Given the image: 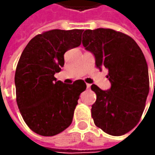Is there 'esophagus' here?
Returning a JSON list of instances; mask_svg holds the SVG:
<instances>
[{"label": "esophagus", "instance_id": "esophagus-1", "mask_svg": "<svg viewBox=\"0 0 155 155\" xmlns=\"http://www.w3.org/2000/svg\"><path fill=\"white\" fill-rule=\"evenodd\" d=\"M86 86H87V89H90L91 86V84H86Z\"/></svg>", "mask_w": 155, "mask_h": 155}]
</instances>
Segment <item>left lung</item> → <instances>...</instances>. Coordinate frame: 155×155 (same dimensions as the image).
<instances>
[{
  "label": "left lung",
  "instance_id": "8db88e82",
  "mask_svg": "<svg viewBox=\"0 0 155 155\" xmlns=\"http://www.w3.org/2000/svg\"><path fill=\"white\" fill-rule=\"evenodd\" d=\"M82 43L94 54L97 68L109 70L111 83L109 91L91 85L97 95L91 108L94 123L110 135L126 134L140 122L149 92L144 54L130 36L110 28L84 31Z\"/></svg>",
  "mask_w": 155,
  "mask_h": 155
}]
</instances>
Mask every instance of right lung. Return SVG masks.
Returning <instances> with one entry per match:
<instances>
[{
	"label": "right lung",
	"mask_w": 155,
	"mask_h": 155,
	"mask_svg": "<svg viewBox=\"0 0 155 155\" xmlns=\"http://www.w3.org/2000/svg\"><path fill=\"white\" fill-rule=\"evenodd\" d=\"M84 30L53 29L36 35L21 53L15 76L16 102L23 120L34 133L53 136L72 122L84 80L72 84L57 81L64 54L81 44Z\"/></svg>",
	"instance_id": "right-lung-1"
}]
</instances>
